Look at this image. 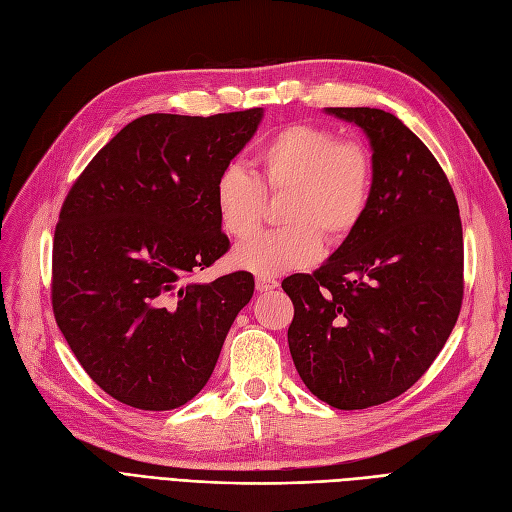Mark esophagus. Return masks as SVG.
<instances>
[{"label":"esophagus","mask_w":512,"mask_h":512,"mask_svg":"<svg viewBox=\"0 0 512 512\" xmlns=\"http://www.w3.org/2000/svg\"><path fill=\"white\" fill-rule=\"evenodd\" d=\"M277 286H279V281L273 279V277H264V275L256 277V290L258 292H269V290H275Z\"/></svg>","instance_id":"34e87169"}]
</instances>
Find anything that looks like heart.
Listing matches in <instances>:
<instances>
[{"instance_id":"heart-1","label":"heart","mask_w":512,"mask_h":512,"mask_svg":"<svg viewBox=\"0 0 512 512\" xmlns=\"http://www.w3.org/2000/svg\"><path fill=\"white\" fill-rule=\"evenodd\" d=\"M254 173L228 165L214 184L222 231L252 237L267 214L269 195H286V226L262 233L237 250L235 262L271 277L313 264L324 237L341 243L362 226L375 188V158L360 139L307 122L279 127L254 150Z\"/></svg>"}]
</instances>
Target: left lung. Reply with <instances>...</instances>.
<instances>
[{
  "instance_id": "8db88e82",
  "label": "left lung",
  "mask_w": 512,
  "mask_h": 512,
  "mask_svg": "<svg viewBox=\"0 0 512 512\" xmlns=\"http://www.w3.org/2000/svg\"><path fill=\"white\" fill-rule=\"evenodd\" d=\"M328 112L370 139L373 203L326 264L281 288L298 375L330 407L354 411L407 392L447 343L464 298V237L447 175L411 129L375 108Z\"/></svg>"
}]
</instances>
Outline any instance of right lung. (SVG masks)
<instances>
[{
    "instance_id": "1",
    "label": "right lung",
    "mask_w": 512,
    "mask_h": 512,
    "mask_svg": "<svg viewBox=\"0 0 512 512\" xmlns=\"http://www.w3.org/2000/svg\"><path fill=\"white\" fill-rule=\"evenodd\" d=\"M260 118V108L135 118L67 192L52 241V313L86 375L122 404L169 411L195 398L250 303L248 271L190 279L231 248L214 184Z\"/></svg>"
}]
</instances>
